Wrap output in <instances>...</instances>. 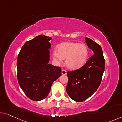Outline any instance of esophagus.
<instances>
[{"label": "esophagus", "mask_w": 122, "mask_h": 122, "mask_svg": "<svg viewBox=\"0 0 122 122\" xmlns=\"http://www.w3.org/2000/svg\"><path fill=\"white\" fill-rule=\"evenodd\" d=\"M67 74V71L65 70H62V74H63V75H66Z\"/></svg>", "instance_id": "34e87169"}]
</instances>
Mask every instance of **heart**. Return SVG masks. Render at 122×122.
Listing matches in <instances>:
<instances>
[{"mask_svg": "<svg viewBox=\"0 0 122 122\" xmlns=\"http://www.w3.org/2000/svg\"><path fill=\"white\" fill-rule=\"evenodd\" d=\"M54 50V59L59 63L62 62V59H66V66L71 70H76L83 66L89 56V50L84 44L78 43H64Z\"/></svg>", "mask_w": 122, "mask_h": 122, "instance_id": "1", "label": "heart"}]
</instances>
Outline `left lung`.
I'll return each mask as SVG.
<instances>
[{
  "label": "left lung",
  "mask_w": 122,
  "mask_h": 122,
  "mask_svg": "<svg viewBox=\"0 0 122 122\" xmlns=\"http://www.w3.org/2000/svg\"><path fill=\"white\" fill-rule=\"evenodd\" d=\"M85 42L94 54L81 68L67 72V92L77 102L85 100L97 90L105 70V59L100 45L87 37Z\"/></svg>",
  "instance_id": "obj_1"
}]
</instances>
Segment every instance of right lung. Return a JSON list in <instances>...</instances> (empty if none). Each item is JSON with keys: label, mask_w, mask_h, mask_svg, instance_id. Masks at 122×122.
I'll return each mask as SVG.
<instances>
[{"label": "right lung", "mask_w": 122, "mask_h": 122, "mask_svg": "<svg viewBox=\"0 0 122 122\" xmlns=\"http://www.w3.org/2000/svg\"><path fill=\"white\" fill-rule=\"evenodd\" d=\"M52 39L41 34L26 41L17 57V80L27 97L33 101L44 99L52 83L61 74V68L49 63Z\"/></svg>", "instance_id": "add662e5"}]
</instances>
